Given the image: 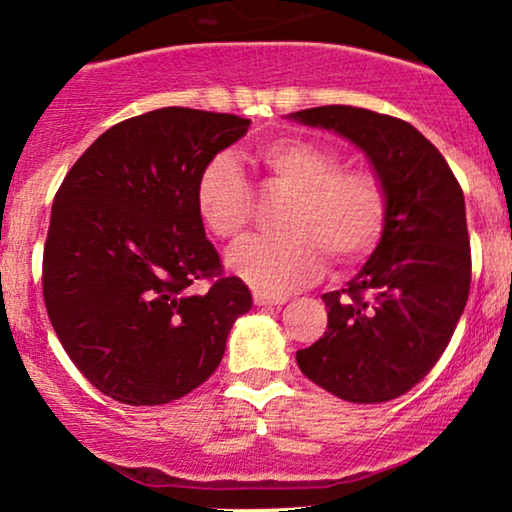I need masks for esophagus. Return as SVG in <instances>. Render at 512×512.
Returning <instances> with one entry per match:
<instances>
[{"label":"esophagus","instance_id":"obj_1","mask_svg":"<svg viewBox=\"0 0 512 512\" xmlns=\"http://www.w3.org/2000/svg\"><path fill=\"white\" fill-rule=\"evenodd\" d=\"M286 300H289L286 296H270V293L254 291V303L256 305H284Z\"/></svg>","mask_w":512,"mask_h":512}]
</instances>
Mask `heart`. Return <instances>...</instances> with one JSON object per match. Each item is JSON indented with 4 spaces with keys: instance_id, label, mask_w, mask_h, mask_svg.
<instances>
[{
    "instance_id": "b5f03b06",
    "label": "heart",
    "mask_w": 512,
    "mask_h": 512,
    "mask_svg": "<svg viewBox=\"0 0 512 512\" xmlns=\"http://www.w3.org/2000/svg\"><path fill=\"white\" fill-rule=\"evenodd\" d=\"M251 160L272 186L289 191L277 235L249 237L228 251L237 277L263 293H284L314 279L324 254L340 268L377 247L387 195L373 172L340 167L338 153L303 137H277ZM195 209L219 240H237L251 221V188L230 153H216L195 179Z\"/></svg>"
}]
</instances>
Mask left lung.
I'll return each instance as SVG.
<instances>
[{"instance_id":"obj_1","label":"left lung","mask_w":512,"mask_h":512,"mask_svg":"<svg viewBox=\"0 0 512 512\" xmlns=\"http://www.w3.org/2000/svg\"><path fill=\"white\" fill-rule=\"evenodd\" d=\"M366 153L387 195L373 256L347 289L324 293V338L298 349L305 377L349 403L403 396L450 345L471 289V242L459 181L440 151L401 118L331 104L289 114Z\"/></svg>"}]
</instances>
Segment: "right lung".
I'll list each match as a JSON object with an SVG mask.
<instances>
[{
    "instance_id": "obj_1",
    "label": "right lung",
    "mask_w": 512,
    "mask_h": 512,
    "mask_svg": "<svg viewBox=\"0 0 512 512\" xmlns=\"http://www.w3.org/2000/svg\"><path fill=\"white\" fill-rule=\"evenodd\" d=\"M233 114L165 107L114 125L55 193L44 300L58 338L104 396L163 405L219 368L235 319L251 310L195 209L202 165L247 135ZM195 278H214L193 294Z\"/></svg>"
}]
</instances>
